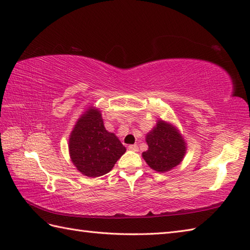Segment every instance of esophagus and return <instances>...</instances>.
<instances>
[{"label": "esophagus", "instance_id": "1", "mask_svg": "<svg viewBox=\"0 0 250 250\" xmlns=\"http://www.w3.org/2000/svg\"><path fill=\"white\" fill-rule=\"evenodd\" d=\"M128 149L134 152H138V146H136V144H131V146H128Z\"/></svg>", "mask_w": 250, "mask_h": 250}]
</instances>
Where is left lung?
Masks as SVG:
<instances>
[{"label": "left lung", "instance_id": "1", "mask_svg": "<svg viewBox=\"0 0 250 250\" xmlns=\"http://www.w3.org/2000/svg\"><path fill=\"white\" fill-rule=\"evenodd\" d=\"M148 146L142 157L149 168L157 172H167L179 166L184 159L187 143L179 128L162 119L146 136Z\"/></svg>", "mask_w": 250, "mask_h": 250}]
</instances>
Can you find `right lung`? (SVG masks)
<instances>
[{
    "instance_id": "right-lung-1",
    "label": "right lung",
    "mask_w": 250,
    "mask_h": 250,
    "mask_svg": "<svg viewBox=\"0 0 250 250\" xmlns=\"http://www.w3.org/2000/svg\"><path fill=\"white\" fill-rule=\"evenodd\" d=\"M68 149L77 170L88 177L108 173L126 152L119 138L104 128L101 110L93 106L88 107L75 124Z\"/></svg>"
}]
</instances>
